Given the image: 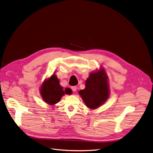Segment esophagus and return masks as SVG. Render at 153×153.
Listing matches in <instances>:
<instances>
[{
	"mask_svg": "<svg viewBox=\"0 0 153 153\" xmlns=\"http://www.w3.org/2000/svg\"><path fill=\"white\" fill-rule=\"evenodd\" d=\"M71 89H72L73 91L75 92L76 91V89H77V87L76 86H72V87H71Z\"/></svg>",
	"mask_w": 153,
	"mask_h": 153,
	"instance_id": "esophagus-1",
	"label": "esophagus"
}]
</instances>
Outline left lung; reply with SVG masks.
<instances>
[{"instance_id":"1","label":"left lung","mask_w":153,"mask_h":153,"mask_svg":"<svg viewBox=\"0 0 153 153\" xmlns=\"http://www.w3.org/2000/svg\"><path fill=\"white\" fill-rule=\"evenodd\" d=\"M108 82V76L102 67L89 74L85 81V88L78 92L89 109H96L108 100L110 96Z\"/></svg>"}]
</instances>
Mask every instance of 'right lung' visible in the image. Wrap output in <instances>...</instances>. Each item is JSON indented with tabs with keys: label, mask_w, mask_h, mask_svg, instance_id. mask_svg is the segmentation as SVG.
Wrapping results in <instances>:
<instances>
[{
	"label": "right lung",
	"mask_w": 153,
	"mask_h": 153,
	"mask_svg": "<svg viewBox=\"0 0 153 153\" xmlns=\"http://www.w3.org/2000/svg\"><path fill=\"white\" fill-rule=\"evenodd\" d=\"M71 90L67 88L65 90L60 86L59 79L57 75L53 73L49 78L45 79L42 82L39 93L42 100L48 104L53 105L58 103L63 96L66 94H71Z\"/></svg>",
	"instance_id": "add662e5"
}]
</instances>
